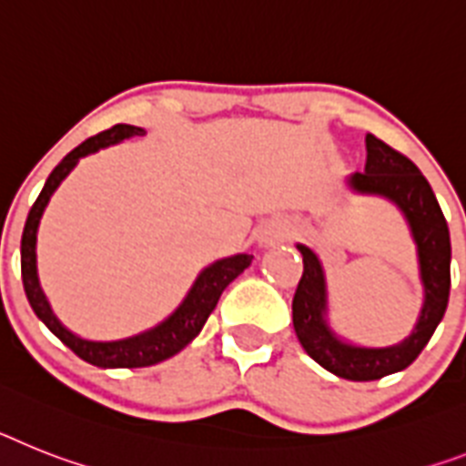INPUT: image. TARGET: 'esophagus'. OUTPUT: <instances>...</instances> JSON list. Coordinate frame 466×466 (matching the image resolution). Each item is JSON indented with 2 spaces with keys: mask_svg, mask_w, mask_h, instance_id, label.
<instances>
[{
  "mask_svg": "<svg viewBox=\"0 0 466 466\" xmlns=\"http://www.w3.org/2000/svg\"><path fill=\"white\" fill-rule=\"evenodd\" d=\"M275 237H281V234H275Z\"/></svg>",
  "mask_w": 466,
  "mask_h": 466,
  "instance_id": "obj_1",
  "label": "esophagus"
}]
</instances>
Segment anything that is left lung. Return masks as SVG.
Returning <instances> with one entry per match:
<instances>
[{
    "instance_id": "obj_1",
    "label": "left lung",
    "mask_w": 466,
    "mask_h": 466,
    "mask_svg": "<svg viewBox=\"0 0 466 466\" xmlns=\"http://www.w3.org/2000/svg\"><path fill=\"white\" fill-rule=\"evenodd\" d=\"M365 144V173L350 175L348 187L358 194L389 198L405 215L417 244L424 306L412 334L400 343L365 348L341 341L324 318L327 281L318 253L303 244L296 246L303 256V277L293 293V329L300 346L318 365L350 381H374L412 365L443 319L451 296V232L431 185L408 156L386 142L367 135Z\"/></svg>"
}]
</instances>
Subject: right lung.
<instances>
[{
	"label": "right lung",
	"mask_w": 466,
	"mask_h": 466,
	"mask_svg": "<svg viewBox=\"0 0 466 466\" xmlns=\"http://www.w3.org/2000/svg\"><path fill=\"white\" fill-rule=\"evenodd\" d=\"M142 127L135 125H113L111 130H104L99 135L89 137L87 142H82L66 156L61 163L52 170V175L46 177L45 187H42L40 197L33 203V208L27 213L25 227H23L21 239V277L23 289H25L27 303L35 310V315L46 324V329L58 336L66 346L82 358L89 365L96 367H125V370H135V367H148L158 365L163 360L173 358L185 346H189L203 329V324L208 319L210 312L215 310L218 300H220L222 291L229 287V281L251 265L253 256L248 253H239V256L222 258L215 260L213 265L203 269L197 277L194 287L189 289L187 299L179 303L177 310L160 324H156L154 329L142 331V334L130 336V339H120V341H87L80 339L73 331H68L64 324L58 322L56 315L49 308V300L45 299V293L40 289V279H37V256H35V244H37V227H40L42 213H45L46 203L56 191V187L68 177V173L77 166V160L82 156H89L99 148H106L111 144H118L130 137H142Z\"/></svg>",
	"instance_id": "obj_1"
}]
</instances>
